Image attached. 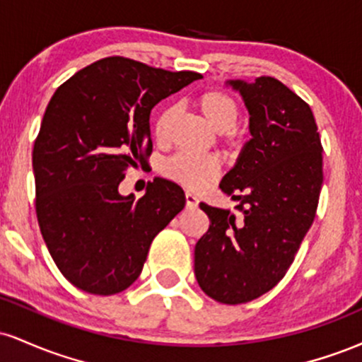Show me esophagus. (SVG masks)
<instances>
[{"instance_id":"34e87169","label":"esophagus","mask_w":362,"mask_h":362,"mask_svg":"<svg viewBox=\"0 0 362 362\" xmlns=\"http://www.w3.org/2000/svg\"><path fill=\"white\" fill-rule=\"evenodd\" d=\"M185 202L187 207H195L199 204V197L192 192H185Z\"/></svg>"}]
</instances>
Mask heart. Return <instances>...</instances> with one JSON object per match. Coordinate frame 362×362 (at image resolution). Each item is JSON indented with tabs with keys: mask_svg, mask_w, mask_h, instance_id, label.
Returning <instances> with one entry per match:
<instances>
[{
	"mask_svg": "<svg viewBox=\"0 0 362 362\" xmlns=\"http://www.w3.org/2000/svg\"><path fill=\"white\" fill-rule=\"evenodd\" d=\"M195 107L201 112L211 127L218 132H226L235 127L238 120V103L226 91L211 90L204 91L195 98ZM175 109L165 107L156 115L153 124V134L156 141L165 143L170 138ZM163 173L177 184L187 187L190 190H201L211 185L219 175V163L213 156H199L190 153H178L165 163Z\"/></svg>",
	"mask_w": 362,
	"mask_h": 362,
	"instance_id": "obj_1",
	"label": "heart"
}]
</instances>
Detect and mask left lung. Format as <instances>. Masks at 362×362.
I'll list each match as a JSON object with an SVG mask.
<instances>
[{
  "instance_id": "1",
  "label": "left lung",
  "mask_w": 362,
  "mask_h": 362,
  "mask_svg": "<svg viewBox=\"0 0 362 362\" xmlns=\"http://www.w3.org/2000/svg\"><path fill=\"white\" fill-rule=\"evenodd\" d=\"M226 85L250 114L252 139L219 184L240 214L202 202L211 224L195 243L194 272L207 296L240 305L271 291L293 264L317 214L323 148L310 105L284 83Z\"/></svg>"
}]
</instances>
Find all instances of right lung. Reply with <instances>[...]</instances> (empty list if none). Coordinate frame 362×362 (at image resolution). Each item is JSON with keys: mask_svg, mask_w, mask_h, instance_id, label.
<instances>
[{"mask_svg": "<svg viewBox=\"0 0 362 362\" xmlns=\"http://www.w3.org/2000/svg\"><path fill=\"white\" fill-rule=\"evenodd\" d=\"M199 78L114 56L52 95L32 153L35 213L57 269L78 289H127L153 238L184 209V190L165 178L149 182L138 201L120 195L119 184L151 155L153 107Z\"/></svg>", "mask_w": 362, "mask_h": 362, "instance_id": "right-lung-1", "label": "right lung"}]
</instances>
